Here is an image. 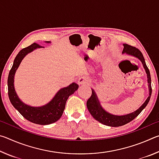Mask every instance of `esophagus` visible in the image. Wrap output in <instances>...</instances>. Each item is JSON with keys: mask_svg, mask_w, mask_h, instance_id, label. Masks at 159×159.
Wrapping results in <instances>:
<instances>
[{"mask_svg": "<svg viewBox=\"0 0 159 159\" xmlns=\"http://www.w3.org/2000/svg\"><path fill=\"white\" fill-rule=\"evenodd\" d=\"M79 83L81 85H89L90 84V81L86 77H80L79 79Z\"/></svg>", "mask_w": 159, "mask_h": 159, "instance_id": "esophagus-1", "label": "esophagus"}]
</instances>
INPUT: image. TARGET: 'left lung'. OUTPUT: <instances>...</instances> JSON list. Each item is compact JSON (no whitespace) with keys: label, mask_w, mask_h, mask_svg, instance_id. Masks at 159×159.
<instances>
[{"label":"left lung","mask_w":159,"mask_h":159,"mask_svg":"<svg viewBox=\"0 0 159 159\" xmlns=\"http://www.w3.org/2000/svg\"><path fill=\"white\" fill-rule=\"evenodd\" d=\"M123 46H124V48H123V53L128 54V55L134 56V57L138 58L142 61V64H143V66L147 75V82L149 83L148 86H149V95L147 99L145 100V102L142 104V105L138 109H137L136 111L128 114L117 116L109 114V112L106 111L105 110L102 108L95 90L92 89V95H91L90 98L88 99L87 103H86L88 111L90 113V114L93 116V117L95 120H98V121L102 123V124L108 126H111V127H118V126L125 125L128 123L132 121L147 107V104L149 103L150 100L151 95H152V85H151L152 80H151L150 72L147 66L146 62H145L143 55H142L141 51L135 47L131 46V45L128 44H123Z\"/></svg>","instance_id":"left-lung-1"}]
</instances>
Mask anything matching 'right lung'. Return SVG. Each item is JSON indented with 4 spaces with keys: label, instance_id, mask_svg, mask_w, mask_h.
<instances>
[{
    "label": "right lung",
    "instance_id": "1",
    "mask_svg": "<svg viewBox=\"0 0 159 159\" xmlns=\"http://www.w3.org/2000/svg\"><path fill=\"white\" fill-rule=\"evenodd\" d=\"M49 43L50 41H46ZM42 48L39 44H31L29 46L21 50L15 58L13 65L9 72L7 79L8 96L10 101L13 107L25 117L26 120L36 124L48 125L53 123L60 119L65 109L66 100L69 97L74 94L79 88V85L73 83L66 88L60 89L56 93L53 99L45 105L41 107H31L23 103L18 98L14 87V77L15 72L18 69L23 58L28 53L35 49Z\"/></svg>",
    "mask_w": 159,
    "mask_h": 159
}]
</instances>
